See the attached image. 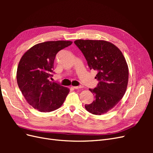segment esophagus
<instances>
[{"instance_id":"esophagus-1","label":"esophagus","mask_w":153,"mask_h":153,"mask_svg":"<svg viewBox=\"0 0 153 153\" xmlns=\"http://www.w3.org/2000/svg\"><path fill=\"white\" fill-rule=\"evenodd\" d=\"M73 89H81V88H82L83 87L80 85V86H73Z\"/></svg>"}]
</instances>
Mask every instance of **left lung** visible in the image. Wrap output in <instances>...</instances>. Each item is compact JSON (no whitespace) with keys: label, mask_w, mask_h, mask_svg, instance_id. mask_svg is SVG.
<instances>
[{"label":"left lung","mask_w":153,"mask_h":153,"mask_svg":"<svg viewBox=\"0 0 153 153\" xmlns=\"http://www.w3.org/2000/svg\"><path fill=\"white\" fill-rule=\"evenodd\" d=\"M84 54L90 69L98 71L99 81L89 91L95 100L85 105V109L94 115H102L113 108L126 92L129 76L128 66L123 53L113 43L105 40L77 39L75 41Z\"/></svg>","instance_id":"left-lung-1"}]
</instances>
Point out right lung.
I'll list each match as a JSON object with an SVG mask.
<instances>
[{
	"instance_id": "1",
	"label": "right lung",
	"mask_w": 153,
	"mask_h": 153,
	"mask_svg": "<svg viewBox=\"0 0 153 153\" xmlns=\"http://www.w3.org/2000/svg\"><path fill=\"white\" fill-rule=\"evenodd\" d=\"M70 41H50L34 45L22 55L18 64L17 84L27 102L39 112H50L61 107L69 92L67 87L50 81L59 51Z\"/></svg>"
}]
</instances>
